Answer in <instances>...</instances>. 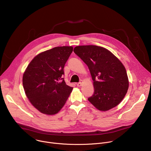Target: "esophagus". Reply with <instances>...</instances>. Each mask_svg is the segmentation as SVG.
Here are the masks:
<instances>
[{
  "label": "esophagus",
  "instance_id": "esophagus-1",
  "mask_svg": "<svg viewBox=\"0 0 151 151\" xmlns=\"http://www.w3.org/2000/svg\"><path fill=\"white\" fill-rule=\"evenodd\" d=\"M82 83H83V80H80V81L78 83H77V84H76V85H77V86H78V87H80V86H81Z\"/></svg>",
  "mask_w": 151,
  "mask_h": 151
}]
</instances>
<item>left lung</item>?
Returning <instances> with one entry per match:
<instances>
[{"instance_id":"8db88e82","label":"left lung","mask_w":151,"mask_h":151,"mask_svg":"<svg viewBox=\"0 0 151 151\" xmlns=\"http://www.w3.org/2000/svg\"><path fill=\"white\" fill-rule=\"evenodd\" d=\"M73 52L87 65L93 81L94 91L88 101L102 111L116 106L124 98L129 87L124 65L102 47L79 46Z\"/></svg>"}]
</instances>
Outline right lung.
I'll list each match as a JSON object with an SVG mask.
<instances>
[{
	"label": "right lung",
	"instance_id": "obj_1",
	"mask_svg": "<svg viewBox=\"0 0 151 151\" xmlns=\"http://www.w3.org/2000/svg\"><path fill=\"white\" fill-rule=\"evenodd\" d=\"M72 52V46L53 47L37 55L26 68L23 76L25 94L42 113H58L72 91L63 78L65 64Z\"/></svg>",
	"mask_w": 151,
	"mask_h": 151
}]
</instances>
